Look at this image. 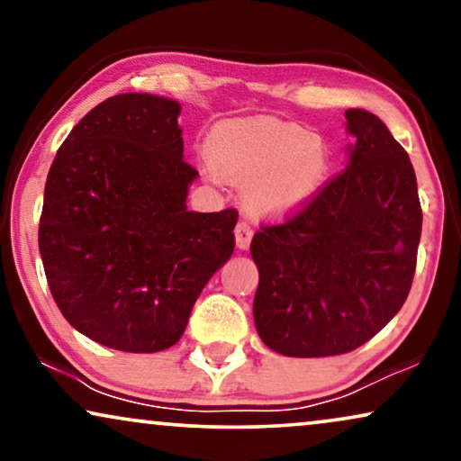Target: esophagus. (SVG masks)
<instances>
[{"label":"esophagus","mask_w":461,"mask_h":461,"mask_svg":"<svg viewBox=\"0 0 461 461\" xmlns=\"http://www.w3.org/2000/svg\"><path fill=\"white\" fill-rule=\"evenodd\" d=\"M251 237H254V230H251V226L248 220H239L237 229H235V241H237V248L239 249H248L249 243H251Z\"/></svg>","instance_id":"1"}]
</instances>
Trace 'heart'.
Returning a JSON list of instances; mask_svg holds the SVG:
<instances>
[{
	"label": "heart",
	"mask_w": 461,
	"mask_h": 461,
	"mask_svg": "<svg viewBox=\"0 0 461 461\" xmlns=\"http://www.w3.org/2000/svg\"><path fill=\"white\" fill-rule=\"evenodd\" d=\"M207 159L224 180H248L243 199L260 216H287L323 186L330 150L298 123L275 117L230 119L207 140Z\"/></svg>",
	"instance_id": "heart-1"
}]
</instances>
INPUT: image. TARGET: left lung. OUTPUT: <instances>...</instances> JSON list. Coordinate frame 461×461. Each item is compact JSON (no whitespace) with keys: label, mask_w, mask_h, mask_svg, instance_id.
Masks as SVG:
<instances>
[{"label":"left lung","mask_w":461,"mask_h":461,"mask_svg":"<svg viewBox=\"0 0 461 461\" xmlns=\"http://www.w3.org/2000/svg\"><path fill=\"white\" fill-rule=\"evenodd\" d=\"M346 122L357 138L348 166L251 239L256 330L285 357L358 348L401 311L413 283L421 205L407 150L374 113L348 109Z\"/></svg>","instance_id":"1"}]
</instances>
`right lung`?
Masks as SVG:
<instances>
[{"instance_id": "1", "label": "right lung", "mask_w": 461, "mask_h": 461, "mask_svg": "<svg viewBox=\"0 0 461 461\" xmlns=\"http://www.w3.org/2000/svg\"><path fill=\"white\" fill-rule=\"evenodd\" d=\"M180 104L119 94L87 113L56 153L40 254L75 330L123 352H159L235 249L237 210H186L199 172L182 157Z\"/></svg>"}]
</instances>
